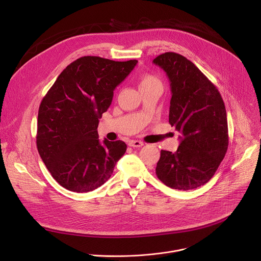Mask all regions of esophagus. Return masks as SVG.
Masks as SVG:
<instances>
[{
    "mask_svg": "<svg viewBox=\"0 0 261 261\" xmlns=\"http://www.w3.org/2000/svg\"><path fill=\"white\" fill-rule=\"evenodd\" d=\"M143 145H144V143L140 140H130L129 141V146H131V147H141Z\"/></svg>",
    "mask_w": 261,
    "mask_h": 261,
    "instance_id": "1",
    "label": "esophagus"
}]
</instances>
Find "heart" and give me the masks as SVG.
I'll use <instances>...</instances> for the list:
<instances>
[{
    "label": "heart",
    "mask_w": 261,
    "mask_h": 261,
    "mask_svg": "<svg viewBox=\"0 0 261 261\" xmlns=\"http://www.w3.org/2000/svg\"><path fill=\"white\" fill-rule=\"evenodd\" d=\"M157 84H161L159 79L155 76L154 74L151 73H142L139 77V87L143 88V87H148V86H152V85H157Z\"/></svg>",
    "instance_id": "1"
}]
</instances>
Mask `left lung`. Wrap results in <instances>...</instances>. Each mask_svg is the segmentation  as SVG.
<instances>
[{
    "label": "left lung",
    "instance_id": "1",
    "mask_svg": "<svg viewBox=\"0 0 261 261\" xmlns=\"http://www.w3.org/2000/svg\"><path fill=\"white\" fill-rule=\"evenodd\" d=\"M170 81L169 124L180 134L177 150H161L157 177L167 187L189 191L207 184L229 144L227 114L216 86L188 58L165 53L153 59Z\"/></svg>",
    "mask_w": 261,
    "mask_h": 261
}]
</instances>
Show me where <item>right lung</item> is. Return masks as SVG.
I'll list each match as a JSON object with an SVG mask.
<instances>
[{
  "label": "right lung",
  "instance_id": "obj_1",
  "mask_svg": "<svg viewBox=\"0 0 261 261\" xmlns=\"http://www.w3.org/2000/svg\"><path fill=\"white\" fill-rule=\"evenodd\" d=\"M138 61L83 56L67 65L41 101L36 145L53 178L87 193L104 185L124 155V141L99 140L98 125L115 88Z\"/></svg>",
  "mask_w": 261,
  "mask_h": 261
}]
</instances>
